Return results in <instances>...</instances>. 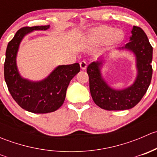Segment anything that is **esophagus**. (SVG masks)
I'll return each instance as SVG.
<instances>
[{"label":"esophagus","instance_id":"1","mask_svg":"<svg viewBox=\"0 0 157 157\" xmlns=\"http://www.w3.org/2000/svg\"><path fill=\"white\" fill-rule=\"evenodd\" d=\"M80 68L82 70H85L86 68V67H87V63H86V61H80Z\"/></svg>","mask_w":157,"mask_h":157}]
</instances>
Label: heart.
I'll return each mask as SVG.
<instances>
[{"mask_svg": "<svg viewBox=\"0 0 157 157\" xmlns=\"http://www.w3.org/2000/svg\"><path fill=\"white\" fill-rule=\"evenodd\" d=\"M109 38L110 44L118 43L124 37L123 32L120 29L114 30L109 26H101L91 30L89 34V38L91 40L97 42H102Z\"/></svg>", "mask_w": 157, "mask_h": 157, "instance_id": "b5f03b06", "label": "heart"}]
</instances>
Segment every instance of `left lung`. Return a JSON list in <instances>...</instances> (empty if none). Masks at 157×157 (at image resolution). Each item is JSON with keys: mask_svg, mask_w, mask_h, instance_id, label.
<instances>
[{"mask_svg": "<svg viewBox=\"0 0 157 157\" xmlns=\"http://www.w3.org/2000/svg\"><path fill=\"white\" fill-rule=\"evenodd\" d=\"M119 50H127L135 56L137 76L131 86L121 90L112 88L102 77V58L87 67L90 90L95 103L105 110H127L135 106L143 98L150 84L153 74V47L141 28L133 26L130 42Z\"/></svg>", "mask_w": 157, "mask_h": 157, "instance_id": "left-lung-1", "label": "left lung"}]
</instances>
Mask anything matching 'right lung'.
<instances>
[{"mask_svg": "<svg viewBox=\"0 0 157 157\" xmlns=\"http://www.w3.org/2000/svg\"><path fill=\"white\" fill-rule=\"evenodd\" d=\"M50 26L21 28L8 43L4 62V79L9 92L21 108L33 113L52 112L63 105L67 86L73 77L80 72V64L75 63L58 65L46 77L32 81L20 75L17 65V56L20 42L33 31H45Z\"/></svg>", "mask_w": 157, "mask_h": 157, "instance_id": "obj_1", "label": "right lung"}]
</instances>
